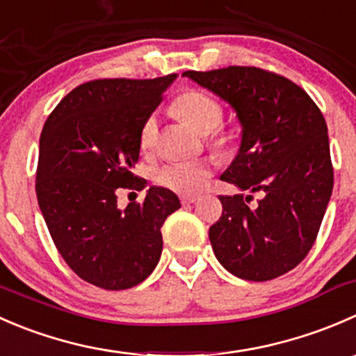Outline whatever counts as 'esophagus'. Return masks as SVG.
Here are the masks:
<instances>
[{
  "mask_svg": "<svg viewBox=\"0 0 356 356\" xmlns=\"http://www.w3.org/2000/svg\"><path fill=\"white\" fill-rule=\"evenodd\" d=\"M195 202H197V197H193V195H183L181 197L183 206H190V204H195Z\"/></svg>",
  "mask_w": 356,
  "mask_h": 356,
  "instance_id": "34e87169",
  "label": "esophagus"
}]
</instances>
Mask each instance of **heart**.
Here are the masks:
<instances>
[{
    "mask_svg": "<svg viewBox=\"0 0 356 356\" xmlns=\"http://www.w3.org/2000/svg\"><path fill=\"white\" fill-rule=\"evenodd\" d=\"M173 108L178 115H181L185 121H188L193 128L202 135L214 131L223 121V107L218 100H214L209 95L202 91H186L181 93L173 102ZM157 131H159V121L156 114L147 115L145 121L140 128L138 142L142 150H150L156 145ZM225 138H218L216 143H223ZM211 168L207 161H177V163H166L157 168L154 173V179L159 185L181 193L199 192L204 186L206 179L209 178Z\"/></svg>",
    "mask_w": 356,
    "mask_h": 356,
    "instance_id": "1",
    "label": "heart"
}]
</instances>
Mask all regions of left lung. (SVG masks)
Here are the masks:
<instances>
[{
	"label": "left lung",
	"instance_id": "obj_1",
	"mask_svg": "<svg viewBox=\"0 0 356 356\" xmlns=\"http://www.w3.org/2000/svg\"><path fill=\"white\" fill-rule=\"evenodd\" d=\"M183 76L227 102L242 128L237 156L220 179L249 195H220L223 213L209 228L214 256L238 279H277L306 258L330 200L325 119L302 88L263 69ZM254 191L264 197L249 208Z\"/></svg>",
	"mask_w": 356,
	"mask_h": 356
}]
</instances>
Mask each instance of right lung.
Listing matches in <instances>:
<instances>
[{
  "instance_id": "add662e5",
  "label": "right lung",
  "mask_w": 356,
  "mask_h": 356,
  "mask_svg": "<svg viewBox=\"0 0 356 356\" xmlns=\"http://www.w3.org/2000/svg\"><path fill=\"white\" fill-rule=\"evenodd\" d=\"M177 74L97 79L74 88L44 122L36 195L51 238L83 280L108 291L143 282L163 252L161 227L177 193L150 186L142 204L118 207V190H143L133 175L140 128Z\"/></svg>"
}]
</instances>
